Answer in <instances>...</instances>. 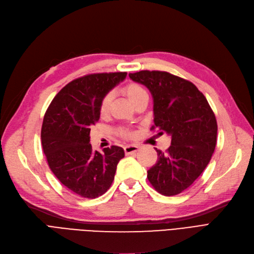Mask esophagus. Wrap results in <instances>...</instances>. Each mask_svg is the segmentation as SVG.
I'll list each match as a JSON object with an SVG mask.
<instances>
[{
  "instance_id": "obj_1",
  "label": "esophagus",
  "mask_w": 254,
  "mask_h": 254,
  "mask_svg": "<svg viewBox=\"0 0 254 254\" xmlns=\"http://www.w3.org/2000/svg\"><path fill=\"white\" fill-rule=\"evenodd\" d=\"M124 151H125L126 154L136 153V152L138 151V146H136V145H128V146H125Z\"/></svg>"
}]
</instances>
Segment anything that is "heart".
<instances>
[{"instance_id": "obj_1", "label": "heart", "mask_w": 254, "mask_h": 254, "mask_svg": "<svg viewBox=\"0 0 254 254\" xmlns=\"http://www.w3.org/2000/svg\"><path fill=\"white\" fill-rule=\"evenodd\" d=\"M123 92H124V94L126 95V97L128 98V100H129L130 102L132 103V104H134L140 97H143V96L147 95L146 90H145L143 87H141L139 84L133 83V82L128 83V84L124 87ZM111 99H113V97H111V94H107V95H105V96L103 97L102 100H101V103H100V114L102 115V116H105V115L108 113L109 106H110V103H111ZM120 134H121L122 136H124V137H128V136H129V132H128V131H127V130H123V129L120 130Z\"/></svg>"}]
</instances>
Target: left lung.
<instances>
[{"instance_id": "left-lung-1", "label": "left lung", "mask_w": 254, "mask_h": 254, "mask_svg": "<svg viewBox=\"0 0 254 254\" xmlns=\"http://www.w3.org/2000/svg\"><path fill=\"white\" fill-rule=\"evenodd\" d=\"M130 79L145 85L153 98L154 128L168 133L166 152L155 148L156 164L148 180L158 192L175 196L190 187L214 153L218 125L206 98L190 81L161 70H139Z\"/></svg>"}]
</instances>
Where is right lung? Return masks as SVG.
<instances>
[{"label": "right lung", "mask_w": 254, "mask_h": 254, "mask_svg": "<svg viewBox=\"0 0 254 254\" xmlns=\"http://www.w3.org/2000/svg\"><path fill=\"white\" fill-rule=\"evenodd\" d=\"M126 72L85 75L67 83L48 107L42 144L48 165L62 184L80 197L94 199L110 188L123 148L94 151L89 133L100 119V103Z\"/></svg>", "instance_id": "1"}]
</instances>
